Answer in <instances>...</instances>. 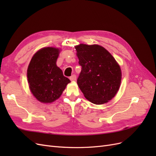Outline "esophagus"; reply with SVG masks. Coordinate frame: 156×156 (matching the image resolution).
<instances>
[{"label":"esophagus","mask_w":156,"mask_h":156,"mask_svg":"<svg viewBox=\"0 0 156 156\" xmlns=\"http://www.w3.org/2000/svg\"><path fill=\"white\" fill-rule=\"evenodd\" d=\"M76 78H77L76 75H72V76H71V77H69V79H70L72 81H76Z\"/></svg>","instance_id":"34e87169"}]
</instances>
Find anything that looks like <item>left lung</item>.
I'll use <instances>...</instances> for the list:
<instances>
[{
	"instance_id": "8db88e82",
	"label": "left lung",
	"mask_w": 156,
	"mask_h": 156,
	"mask_svg": "<svg viewBox=\"0 0 156 156\" xmlns=\"http://www.w3.org/2000/svg\"><path fill=\"white\" fill-rule=\"evenodd\" d=\"M75 49L81 66L77 84L84 97L96 105L108 102L115 97L120 85L119 65L100 45L80 44Z\"/></svg>"
}]
</instances>
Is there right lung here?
<instances>
[{
    "label": "right lung",
    "instance_id": "1",
    "mask_svg": "<svg viewBox=\"0 0 156 156\" xmlns=\"http://www.w3.org/2000/svg\"><path fill=\"white\" fill-rule=\"evenodd\" d=\"M59 49L45 48L32 56L27 78L33 95L42 103H51L61 96L70 80L56 64Z\"/></svg>",
    "mask_w": 156,
    "mask_h": 156
}]
</instances>
